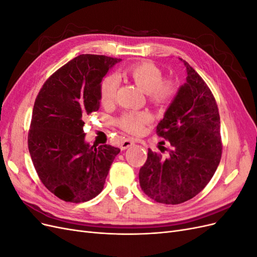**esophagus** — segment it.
I'll list each match as a JSON object with an SVG mask.
<instances>
[{"mask_svg":"<svg viewBox=\"0 0 257 257\" xmlns=\"http://www.w3.org/2000/svg\"><path fill=\"white\" fill-rule=\"evenodd\" d=\"M134 141L133 139H125V141L124 142H122L121 143V145H120V148H121V150H125V149H127L128 147H131V146H133L134 145Z\"/></svg>","mask_w":257,"mask_h":257,"instance_id":"esophagus-1","label":"esophagus"}]
</instances>
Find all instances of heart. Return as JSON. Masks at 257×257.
<instances>
[{
    "label": "heart",
    "mask_w": 257,
    "mask_h": 257,
    "mask_svg": "<svg viewBox=\"0 0 257 257\" xmlns=\"http://www.w3.org/2000/svg\"><path fill=\"white\" fill-rule=\"evenodd\" d=\"M124 75L132 78L138 87L147 93L151 104L158 107H166L174 102L178 94L177 84L170 79H164L161 69L151 62H141L125 68ZM118 79L108 75L99 84V97L103 105H110L115 100L118 91ZM151 115L147 111H128L118 119V125L131 134H141Z\"/></svg>",
    "instance_id": "1"
}]
</instances>
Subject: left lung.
<instances>
[{
    "mask_svg": "<svg viewBox=\"0 0 257 257\" xmlns=\"http://www.w3.org/2000/svg\"><path fill=\"white\" fill-rule=\"evenodd\" d=\"M183 64L188 73L186 82L157 126V134L170 144V149L163 147L161 152L166 150L168 154L164 157L149 149L139 170L144 193L166 205L182 204L203 191L222 157L215 98L195 69L186 61Z\"/></svg>",
    "mask_w": 257,
    "mask_h": 257,
    "instance_id": "1",
    "label": "left lung"
}]
</instances>
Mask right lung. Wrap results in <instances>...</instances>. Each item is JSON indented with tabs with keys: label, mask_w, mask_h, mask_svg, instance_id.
<instances>
[{
	"label": "right lung",
	"mask_w": 257,
	"mask_h": 257,
	"mask_svg": "<svg viewBox=\"0 0 257 257\" xmlns=\"http://www.w3.org/2000/svg\"><path fill=\"white\" fill-rule=\"evenodd\" d=\"M121 59L80 54L45 81L36 96L28 147L38 178L58 198L83 203L102 192L119 148L90 147L83 124L99 108V84Z\"/></svg>",
	"instance_id": "right-lung-1"
}]
</instances>
